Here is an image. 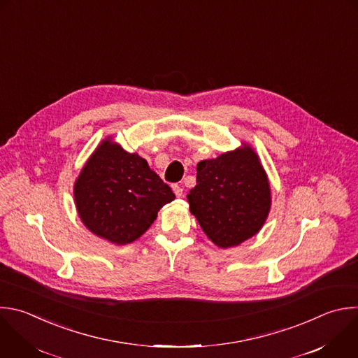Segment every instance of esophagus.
I'll return each instance as SVG.
<instances>
[{
	"mask_svg": "<svg viewBox=\"0 0 358 358\" xmlns=\"http://www.w3.org/2000/svg\"><path fill=\"white\" fill-rule=\"evenodd\" d=\"M173 191H174V194H176V196H178V198H181L182 195H184V189H182V187H180V185H173Z\"/></svg>",
	"mask_w": 358,
	"mask_h": 358,
	"instance_id": "esophagus-1",
	"label": "esophagus"
}]
</instances>
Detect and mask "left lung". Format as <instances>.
Masks as SVG:
<instances>
[{
  "label": "left lung",
  "instance_id": "obj_1",
  "mask_svg": "<svg viewBox=\"0 0 358 358\" xmlns=\"http://www.w3.org/2000/svg\"><path fill=\"white\" fill-rule=\"evenodd\" d=\"M189 210L208 239L220 249L257 234L271 209L268 176L246 142L196 166V185L187 195Z\"/></svg>",
  "mask_w": 358,
  "mask_h": 358
}]
</instances>
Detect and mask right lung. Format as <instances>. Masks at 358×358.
Segmentation results:
<instances>
[{"mask_svg": "<svg viewBox=\"0 0 358 358\" xmlns=\"http://www.w3.org/2000/svg\"><path fill=\"white\" fill-rule=\"evenodd\" d=\"M73 194L83 224L116 246L139 239L157 212L176 199L143 157L124 150L112 136L91 153L74 181Z\"/></svg>", "mask_w": 358, "mask_h": 358, "instance_id": "add662e5", "label": "right lung"}]
</instances>
